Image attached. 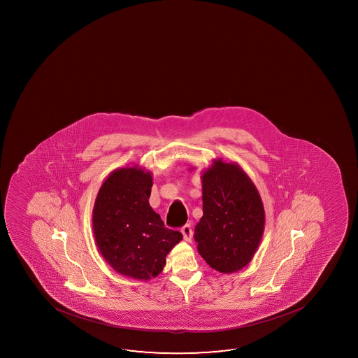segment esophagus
<instances>
[{
	"instance_id": "obj_1",
	"label": "esophagus",
	"mask_w": 358,
	"mask_h": 358,
	"mask_svg": "<svg viewBox=\"0 0 358 358\" xmlns=\"http://www.w3.org/2000/svg\"><path fill=\"white\" fill-rule=\"evenodd\" d=\"M181 232L185 241H191V238H192V229H191V224H185L181 229Z\"/></svg>"
}]
</instances>
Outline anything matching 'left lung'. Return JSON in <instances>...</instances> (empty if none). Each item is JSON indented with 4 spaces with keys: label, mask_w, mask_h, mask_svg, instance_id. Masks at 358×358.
<instances>
[{
    "label": "left lung",
    "mask_w": 358,
    "mask_h": 358,
    "mask_svg": "<svg viewBox=\"0 0 358 358\" xmlns=\"http://www.w3.org/2000/svg\"><path fill=\"white\" fill-rule=\"evenodd\" d=\"M201 182L203 216L194 227L197 250L213 270L234 273L252 261L262 240V199L236 162L213 159L202 172Z\"/></svg>",
    "instance_id": "left-lung-1"
}]
</instances>
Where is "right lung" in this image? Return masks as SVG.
Here are the masks:
<instances>
[{"label": "right lung", "instance_id": "obj_1", "mask_svg": "<svg viewBox=\"0 0 358 358\" xmlns=\"http://www.w3.org/2000/svg\"><path fill=\"white\" fill-rule=\"evenodd\" d=\"M152 173L138 166L112 171L94 199L92 229L96 246L120 275L150 281L162 272L166 256L182 240L166 229L148 199Z\"/></svg>", "mask_w": 358, "mask_h": 358}]
</instances>
